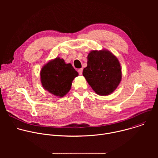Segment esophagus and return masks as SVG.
<instances>
[{
  "label": "esophagus",
  "mask_w": 158,
  "mask_h": 158,
  "mask_svg": "<svg viewBox=\"0 0 158 158\" xmlns=\"http://www.w3.org/2000/svg\"><path fill=\"white\" fill-rule=\"evenodd\" d=\"M82 71H83V69H82V68H81V69H78V73L80 74V75H82Z\"/></svg>",
  "instance_id": "34e87169"
}]
</instances>
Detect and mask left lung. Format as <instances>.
Wrapping results in <instances>:
<instances>
[{
  "mask_svg": "<svg viewBox=\"0 0 158 158\" xmlns=\"http://www.w3.org/2000/svg\"><path fill=\"white\" fill-rule=\"evenodd\" d=\"M83 76L95 93L107 96L114 91L121 80L118 58L108 51H93L88 54Z\"/></svg>",
  "mask_w": 158,
  "mask_h": 158,
  "instance_id": "left-lung-1",
  "label": "left lung"
}]
</instances>
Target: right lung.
Masks as SVG:
<instances>
[{
    "instance_id": "add662e5",
    "label": "right lung",
    "mask_w": 158,
    "mask_h": 158,
    "mask_svg": "<svg viewBox=\"0 0 158 158\" xmlns=\"http://www.w3.org/2000/svg\"><path fill=\"white\" fill-rule=\"evenodd\" d=\"M78 76L71 64L57 57L45 65L40 71L42 87L51 94L63 97L71 89L73 79Z\"/></svg>"
}]
</instances>
